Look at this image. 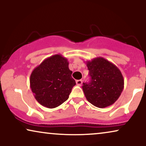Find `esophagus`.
Returning a JSON list of instances; mask_svg holds the SVG:
<instances>
[{
    "mask_svg": "<svg viewBox=\"0 0 146 146\" xmlns=\"http://www.w3.org/2000/svg\"><path fill=\"white\" fill-rule=\"evenodd\" d=\"M76 84L78 86H80L82 84V80H76Z\"/></svg>",
    "mask_w": 146,
    "mask_h": 146,
    "instance_id": "obj_1",
    "label": "esophagus"
}]
</instances>
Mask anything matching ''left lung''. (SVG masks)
Returning a JSON list of instances; mask_svg holds the SVG:
<instances>
[{"label":"left lung","mask_w":146,"mask_h":146,"mask_svg":"<svg viewBox=\"0 0 146 146\" xmlns=\"http://www.w3.org/2000/svg\"><path fill=\"white\" fill-rule=\"evenodd\" d=\"M91 80L83 83L87 100L100 108L110 106L119 98L124 87L121 71L115 64L102 57L86 62Z\"/></svg>","instance_id":"1"}]
</instances>
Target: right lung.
<instances>
[{
	"label": "right lung",
	"mask_w": 146,
	"mask_h": 146,
	"mask_svg": "<svg viewBox=\"0 0 146 146\" xmlns=\"http://www.w3.org/2000/svg\"><path fill=\"white\" fill-rule=\"evenodd\" d=\"M66 58L55 54L42 62L32 72L30 86L38 102L54 108L67 100L76 82Z\"/></svg>",
	"instance_id": "1"
}]
</instances>
